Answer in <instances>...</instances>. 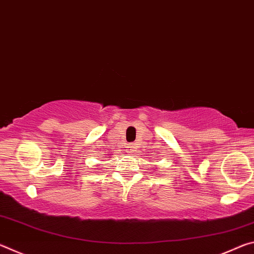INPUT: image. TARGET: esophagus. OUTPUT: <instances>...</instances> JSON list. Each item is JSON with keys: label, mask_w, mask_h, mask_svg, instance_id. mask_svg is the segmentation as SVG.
I'll return each instance as SVG.
<instances>
[{"label": "esophagus", "mask_w": 254, "mask_h": 254, "mask_svg": "<svg viewBox=\"0 0 254 254\" xmlns=\"http://www.w3.org/2000/svg\"><path fill=\"white\" fill-rule=\"evenodd\" d=\"M127 152L128 154H132L133 152L135 151V150H134V147H133V144H127Z\"/></svg>", "instance_id": "esophagus-1"}]
</instances>
